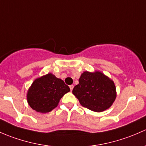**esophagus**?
Returning a JSON list of instances; mask_svg holds the SVG:
<instances>
[{
  "mask_svg": "<svg viewBox=\"0 0 146 146\" xmlns=\"http://www.w3.org/2000/svg\"><path fill=\"white\" fill-rule=\"evenodd\" d=\"M70 90H71V91H72L73 90V88H74V86L73 85H70Z\"/></svg>",
  "mask_w": 146,
  "mask_h": 146,
  "instance_id": "esophagus-1",
  "label": "esophagus"
}]
</instances>
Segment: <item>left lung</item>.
<instances>
[{
    "instance_id": "8db88e82",
    "label": "left lung",
    "mask_w": 146,
    "mask_h": 146,
    "mask_svg": "<svg viewBox=\"0 0 146 146\" xmlns=\"http://www.w3.org/2000/svg\"><path fill=\"white\" fill-rule=\"evenodd\" d=\"M72 94L82 106L97 112L110 108L117 97L114 82L100 71L84 72Z\"/></svg>"
}]
</instances>
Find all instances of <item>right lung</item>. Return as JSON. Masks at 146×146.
I'll use <instances>...</instances> for the list:
<instances>
[{"mask_svg": "<svg viewBox=\"0 0 146 146\" xmlns=\"http://www.w3.org/2000/svg\"><path fill=\"white\" fill-rule=\"evenodd\" d=\"M70 91L64 81L48 73L33 82L28 89L27 100L34 110L47 113L56 108L61 98Z\"/></svg>", "mask_w": 146, "mask_h": 146, "instance_id": "right-lung-1", "label": "right lung"}]
</instances>
